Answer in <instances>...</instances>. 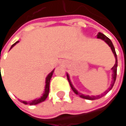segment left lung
Returning <instances> with one entry per match:
<instances>
[{"instance_id": "8db88e82", "label": "left lung", "mask_w": 126, "mask_h": 126, "mask_svg": "<svg viewBox=\"0 0 126 126\" xmlns=\"http://www.w3.org/2000/svg\"><path fill=\"white\" fill-rule=\"evenodd\" d=\"M96 37H97V38L101 39V40H103V41H105L107 43V44H108L109 47L111 48V50H112V52L114 54V56H115V65L114 66L111 68L112 69V71H113V74H112V81H111V86L109 88L108 90H106L105 93L102 94L100 95H97V96H88V95H84L82 94V93H79L78 90L74 87V86L72 84V83H71V80H70V78H69V76L68 74H67V79H68L69 83V84H70V86H71V89L73 90L74 93H76V94L79 95V96L81 98H85V99H88V100H95V99H97V98H100L102 96H103L104 95H105L107 93H109V91H110V90L112 89V88L114 84H115V79H116V76H117V55H116V52H115V48H114V46L113 43H112V42L110 39L107 38V36H105L103 33H100V32H98V34L96 35Z\"/></svg>"}]
</instances>
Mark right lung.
<instances>
[{"instance_id":"add662e5","label":"right lung","mask_w":126,"mask_h":126,"mask_svg":"<svg viewBox=\"0 0 126 126\" xmlns=\"http://www.w3.org/2000/svg\"><path fill=\"white\" fill-rule=\"evenodd\" d=\"M19 41H17L15 43L13 44L11 47V48L10 50L13 47L15 46V44H17ZM55 71V69L52 70L48 76H47L46 78V84H45V89H44V93L42 94V96L40 98H36L35 100H30V101H25V100H20L21 103H24V104H28V105H37V104H38V103H40L42 102H43L44 100H46V98H47L48 96V95L49 94V86H50V79H51V78H52V74H53V72Z\"/></svg>"}]
</instances>
